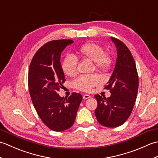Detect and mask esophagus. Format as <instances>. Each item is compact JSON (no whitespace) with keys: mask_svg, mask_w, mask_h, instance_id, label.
<instances>
[{"mask_svg":"<svg viewBox=\"0 0 158 158\" xmlns=\"http://www.w3.org/2000/svg\"><path fill=\"white\" fill-rule=\"evenodd\" d=\"M91 96H89V95H88V94H84L83 96V98L84 99V100H86V99H88V98H91Z\"/></svg>","mask_w":158,"mask_h":158,"instance_id":"1","label":"esophagus"}]
</instances>
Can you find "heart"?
Masks as SVG:
<instances>
[{"label": "heart", "mask_w": 158, "mask_h": 158, "mask_svg": "<svg viewBox=\"0 0 158 158\" xmlns=\"http://www.w3.org/2000/svg\"><path fill=\"white\" fill-rule=\"evenodd\" d=\"M77 53L83 58L94 62L98 69L106 70L109 68L111 62V58L108 53H104L101 46L95 43L89 42L83 44L77 50ZM77 59L71 55L66 56L62 62V69L66 75L72 77L77 73ZM102 81L98 75L81 76L74 81V85L77 89L83 92H89L95 86Z\"/></svg>", "instance_id": "1"}]
</instances>
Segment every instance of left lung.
<instances>
[{"instance_id":"8db88e82","label":"left lung","mask_w":158,"mask_h":158,"mask_svg":"<svg viewBox=\"0 0 158 158\" xmlns=\"http://www.w3.org/2000/svg\"><path fill=\"white\" fill-rule=\"evenodd\" d=\"M117 49L115 69L105 89L110 97L95 95L98 106L95 115L101 125L115 127L122 125L130 117L135 106L139 88V77L135 60L129 49L119 39L110 37Z\"/></svg>"}]
</instances>
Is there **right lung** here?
Listing matches in <instances>:
<instances>
[{
    "label": "right lung",
    "instance_id": "right-lung-1",
    "mask_svg": "<svg viewBox=\"0 0 158 158\" xmlns=\"http://www.w3.org/2000/svg\"><path fill=\"white\" fill-rule=\"evenodd\" d=\"M73 40L49 41L33 57L28 72V87L32 102L42 122L49 129L61 132L75 122L82 96L74 92L69 98L58 92L65 81L60 56Z\"/></svg>",
    "mask_w": 158,
    "mask_h": 158
}]
</instances>
